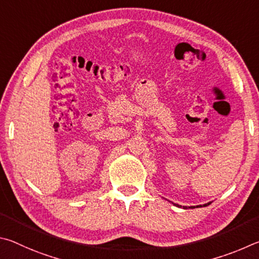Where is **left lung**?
I'll use <instances>...</instances> for the list:
<instances>
[{"instance_id":"1","label":"left lung","mask_w":259,"mask_h":259,"mask_svg":"<svg viewBox=\"0 0 259 259\" xmlns=\"http://www.w3.org/2000/svg\"><path fill=\"white\" fill-rule=\"evenodd\" d=\"M209 203H210V202H208V203H205V205H203V207H206V206H208V205H209ZM174 205H175L176 207H180V208H182V206H180V205H176V203H174ZM197 207H202V206L200 205V206H197ZM183 208H184V209H187V208H188V207H185V206H183ZM189 208H194V207H193V206H191V207H189Z\"/></svg>"}]
</instances>
